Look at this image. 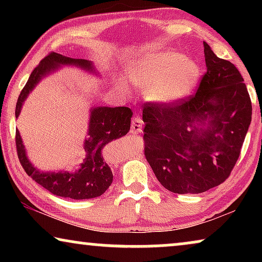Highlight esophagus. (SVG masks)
<instances>
[{
    "label": "esophagus",
    "instance_id": "obj_1",
    "mask_svg": "<svg viewBox=\"0 0 262 262\" xmlns=\"http://www.w3.org/2000/svg\"><path fill=\"white\" fill-rule=\"evenodd\" d=\"M142 126H143V121L141 118H139L138 116L132 118L131 127H130V131L132 132V134H137V132L141 131Z\"/></svg>",
    "mask_w": 262,
    "mask_h": 262
}]
</instances>
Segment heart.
<instances>
[{"mask_svg":"<svg viewBox=\"0 0 262 262\" xmlns=\"http://www.w3.org/2000/svg\"><path fill=\"white\" fill-rule=\"evenodd\" d=\"M126 75L132 83L145 89L149 100L166 103L191 91L198 77V67L175 51H152L130 63Z\"/></svg>","mask_w":262,"mask_h":262,"instance_id":"1","label":"heart"}]
</instances>
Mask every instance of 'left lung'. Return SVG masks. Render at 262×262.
<instances>
[{
	"label": "left lung",
	"instance_id": "8db88e82",
	"mask_svg": "<svg viewBox=\"0 0 262 262\" xmlns=\"http://www.w3.org/2000/svg\"><path fill=\"white\" fill-rule=\"evenodd\" d=\"M204 56L207 69L195 93L143 107L144 156L160 184L178 194L223 184L252 121V101L237 68L218 58L206 42ZM205 121L207 129L195 125Z\"/></svg>",
	"mask_w": 262,
	"mask_h": 262
}]
</instances>
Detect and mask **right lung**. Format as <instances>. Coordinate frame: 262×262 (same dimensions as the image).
Here are the masks:
<instances>
[{
  "label": "right lung",
  "instance_id": "obj_1",
  "mask_svg": "<svg viewBox=\"0 0 262 262\" xmlns=\"http://www.w3.org/2000/svg\"><path fill=\"white\" fill-rule=\"evenodd\" d=\"M62 64H76L92 70V63L85 59H74L56 52H50L32 71L27 83L21 91L16 102L15 116L20 114L23 103L42 76ZM89 138L84 143V160L80 169L69 173H40L30 163L25 152L19 131H15L17 157L28 177L51 192L52 194L70 199H92L103 194L113 181V174L102 156L107 143L123 137L130 130L132 111L128 107H95L91 113Z\"/></svg>",
  "mask_w": 262,
  "mask_h": 262
}]
</instances>
